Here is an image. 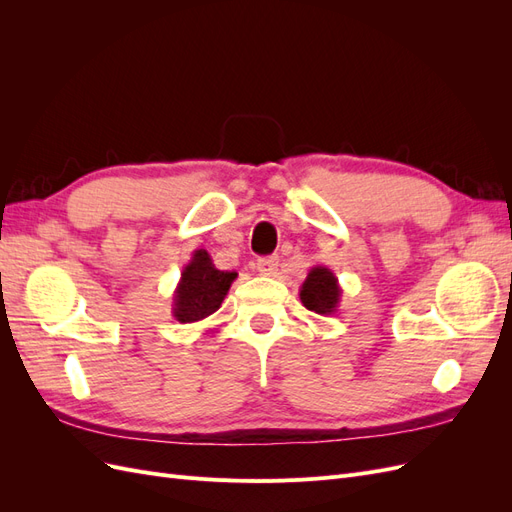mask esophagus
Returning <instances> with one entry per match:
<instances>
[{
    "label": "esophagus",
    "instance_id": "esophagus-1",
    "mask_svg": "<svg viewBox=\"0 0 512 512\" xmlns=\"http://www.w3.org/2000/svg\"><path fill=\"white\" fill-rule=\"evenodd\" d=\"M277 262H280V258H277V256L258 258L256 260V269H258L260 275H273L275 269H277Z\"/></svg>",
    "mask_w": 512,
    "mask_h": 512
}]
</instances>
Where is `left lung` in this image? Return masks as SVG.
Listing matches in <instances>:
<instances>
[{"label": "left lung", "instance_id": "8db88e82", "mask_svg": "<svg viewBox=\"0 0 512 512\" xmlns=\"http://www.w3.org/2000/svg\"><path fill=\"white\" fill-rule=\"evenodd\" d=\"M299 297L309 312L331 316L337 312L339 299H342V286H339L335 273L329 267L316 265L301 284Z\"/></svg>", "mask_w": 512, "mask_h": 512}]
</instances>
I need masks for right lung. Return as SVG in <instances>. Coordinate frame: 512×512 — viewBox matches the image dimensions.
Here are the masks:
<instances>
[{"label":"right lung","instance_id":"right-lung-1","mask_svg":"<svg viewBox=\"0 0 512 512\" xmlns=\"http://www.w3.org/2000/svg\"><path fill=\"white\" fill-rule=\"evenodd\" d=\"M235 280V271L215 269L207 250H194L173 294V318L183 324L205 320L218 312Z\"/></svg>","mask_w":512,"mask_h":512}]
</instances>
